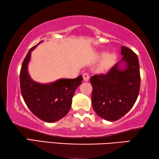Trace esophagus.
<instances>
[{
	"label": "esophagus",
	"instance_id": "34e87169",
	"mask_svg": "<svg viewBox=\"0 0 159 159\" xmlns=\"http://www.w3.org/2000/svg\"><path fill=\"white\" fill-rule=\"evenodd\" d=\"M83 80H85V81H88V80L90 79V76H89V74L88 73H84L83 74Z\"/></svg>",
	"mask_w": 159,
	"mask_h": 159
}]
</instances>
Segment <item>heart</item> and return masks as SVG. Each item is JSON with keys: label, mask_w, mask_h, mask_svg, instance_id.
I'll list each match as a JSON object with an SVG mask.
<instances>
[{"label": "heart", "mask_w": 159, "mask_h": 159, "mask_svg": "<svg viewBox=\"0 0 159 159\" xmlns=\"http://www.w3.org/2000/svg\"><path fill=\"white\" fill-rule=\"evenodd\" d=\"M99 57L100 59L105 58V60L103 61V64H102V67L105 69H109L114 64L116 60V55L114 54H110V55H107V53L102 52L99 55Z\"/></svg>", "instance_id": "heart-1"}]
</instances>
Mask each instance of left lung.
Segmentation results:
<instances>
[{
    "label": "left lung",
    "instance_id": "obj_1",
    "mask_svg": "<svg viewBox=\"0 0 159 159\" xmlns=\"http://www.w3.org/2000/svg\"><path fill=\"white\" fill-rule=\"evenodd\" d=\"M123 58L106 74L90 78L93 86L92 104L96 114L109 121L122 118L130 111L138 99L140 88L138 57L127 47H121ZM124 62L126 67L120 68Z\"/></svg>",
    "mask_w": 159,
    "mask_h": 159
}]
</instances>
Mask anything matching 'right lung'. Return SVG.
<instances>
[{
	"label": "right lung",
	"mask_w": 159,
	"mask_h": 159,
	"mask_svg": "<svg viewBox=\"0 0 159 159\" xmlns=\"http://www.w3.org/2000/svg\"><path fill=\"white\" fill-rule=\"evenodd\" d=\"M39 44L29 50L21 64L20 75L21 93L26 106L36 116L43 121L52 123L68 114L74 92L81 84L83 77L61 79L48 84L34 81L29 75L27 65L31 51Z\"/></svg>",
	"instance_id": "right-lung-1"
}]
</instances>
